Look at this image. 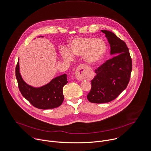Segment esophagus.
<instances>
[{
  "label": "esophagus",
  "mask_w": 151,
  "mask_h": 151,
  "mask_svg": "<svg viewBox=\"0 0 151 151\" xmlns=\"http://www.w3.org/2000/svg\"><path fill=\"white\" fill-rule=\"evenodd\" d=\"M75 76L79 81H82L86 78V72L84 66H79L77 68L75 72Z\"/></svg>",
  "instance_id": "esophagus-1"
}]
</instances>
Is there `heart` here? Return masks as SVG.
Masks as SVG:
<instances>
[{
	"instance_id": "obj_1",
	"label": "heart",
	"mask_w": 151,
	"mask_h": 151,
	"mask_svg": "<svg viewBox=\"0 0 151 151\" xmlns=\"http://www.w3.org/2000/svg\"><path fill=\"white\" fill-rule=\"evenodd\" d=\"M106 51V45L100 38L93 37H78L74 38L69 45V51L65 50L62 56L70 59L72 55L82 56L83 60L89 64H95L101 60Z\"/></svg>"
}]
</instances>
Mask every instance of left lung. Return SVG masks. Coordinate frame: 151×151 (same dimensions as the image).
<instances>
[{
  "mask_svg": "<svg viewBox=\"0 0 151 151\" xmlns=\"http://www.w3.org/2000/svg\"><path fill=\"white\" fill-rule=\"evenodd\" d=\"M101 31L110 44V54L116 56L95 70L96 76L91 81V89L87 98L91 103L96 104L116 99L126 88L132 70V60L125 42L111 31Z\"/></svg>",
  "mask_w": 151,
  "mask_h": 151,
  "instance_id": "obj_1",
  "label": "left lung"
}]
</instances>
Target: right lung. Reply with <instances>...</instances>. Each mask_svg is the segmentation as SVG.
I'll return each instance as SVG.
<instances>
[{
	"label": "right lung",
	"instance_id": "right-lung-1",
	"mask_svg": "<svg viewBox=\"0 0 151 151\" xmlns=\"http://www.w3.org/2000/svg\"><path fill=\"white\" fill-rule=\"evenodd\" d=\"M15 74L21 94L34 107L46 110L58 107L62 104L64 99L63 88L68 82L66 74L59 76L39 88L31 86L23 80L19 72V60Z\"/></svg>",
	"mask_w": 151,
	"mask_h": 151
}]
</instances>
